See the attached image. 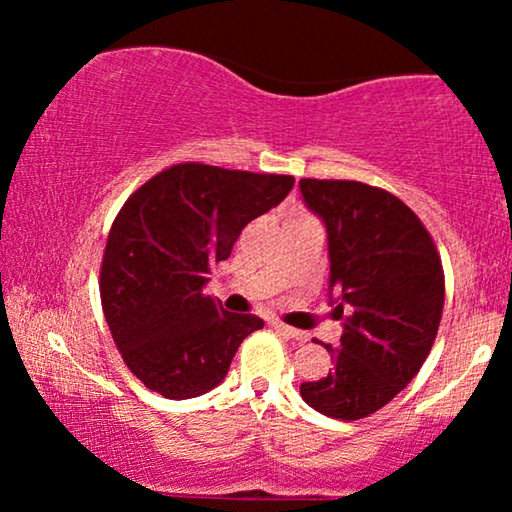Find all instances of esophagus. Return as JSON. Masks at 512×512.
<instances>
[{
    "label": "esophagus",
    "instance_id": "1",
    "mask_svg": "<svg viewBox=\"0 0 512 512\" xmlns=\"http://www.w3.org/2000/svg\"><path fill=\"white\" fill-rule=\"evenodd\" d=\"M272 326H275L279 333H284L286 338H291V340H296V342H305L307 338H310V335H307L305 331H298V328L286 326V324H282V321H275V324H272Z\"/></svg>",
    "mask_w": 512,
    "mask_h": 512
}]
</instances>
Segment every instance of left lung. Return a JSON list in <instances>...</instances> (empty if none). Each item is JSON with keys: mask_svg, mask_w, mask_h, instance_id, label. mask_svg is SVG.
<instances>
[{"mask_svg": "<svg viewBox=\"0 0 512 512\" xmlns=\"http://www.w3.org/2000/svg\"><path fill=\"white\" fill-rule=\"evenodd\" d=\"M300 193L326 226L328 296L342 319L340 345H324L333 370L300 384V396L352 422L384 408L429 356L443 317V263L417 214L382 188L300 179Z\"/></svg>", "mask_w": 512, "mask_h": 512, "instance_id": "8db88e82", "label": "left lung"}]
</instances>
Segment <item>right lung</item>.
Returning a JSON list of instances; mask_svg holds the SVG:
<instances>
[{
    "mask_svg": "<svg viewBox=\"0 0 512 512\" xmlns=\"http://www.w3.org/2000/svg\"><path fill=\"white\" fill-rule=\"evenodd\" d=\"M289 174L179 163L151 177L111 223L100 298L111 338L144 387L184 401L223 382L256 314L226 312L202 293L242 228L277 207Z\"/></svg>",
    "mask_w": 512,
    "mask_h": 512,
    "instance_id": "obj_1",
    "label": "right lung"
}]
</instances>
